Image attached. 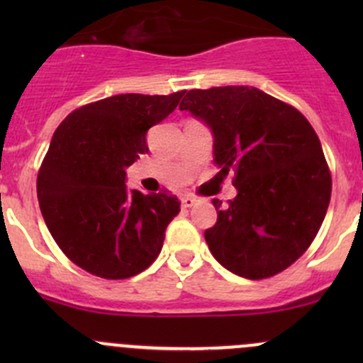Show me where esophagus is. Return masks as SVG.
I'll return each mask as SVG.
<instances>
[{"instance_id":"obj_1","label":"esophagus","mask_w":363,"mask_h":363,"mask_svg":"<svg viewBox=\"0 0 363 363\" xmlns=\"http://www.w3.org/2000/svg\"><path fill=\"white\" fill-rule=\"evenodd\" d=\"M199 202H200V199H196V196H191V195L181 196L182 207H193V205H196Z\"/></svg>"}]
</instances>
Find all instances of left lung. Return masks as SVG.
Wrapping results in <instances>:
<instances>
[{"instance_id":"left-lung-1","label":"left lung","mask_w":363,"mask_h":363,"mask_svg":"<svg viewBox=\"0 0 363 363\" xmlns=\"http://www.w3.org/2000/svg\"><path fill=\"white\" fill-rule=\"evenodd\" d=\"M207 124L219 174L235 170L237 196L212 200L218 221L205 230L212 256L246 279L276 276L316 237L332 177L309 121L284 101L247 86L193 89L179 105Z\"/></svg>"}]
</instances>
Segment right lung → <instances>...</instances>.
<instances>
[{
    "label": "right lung",
    "instance_id": "right-lung-1",
    "mask_svg": "<svg viewBox=\"0 0 363 363\" xmlns=\"http://www.w3.org/2000/svg\"><path fill=\"white\" fill-rule=\"evenodd\" d=\"M182 94H116L57 126L36 193L50 235L86 272L126 279L158 258L181 202L167 191L128 189L126 168L149 151V128L170 116Z\"/></svg>",
    "mask_w": 363,
    "mask_h": 363
}]
</instances>
